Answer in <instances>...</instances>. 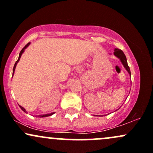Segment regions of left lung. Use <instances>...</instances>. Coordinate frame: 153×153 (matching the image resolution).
<instances>
[{
    "instance_id": "1",
    "label": "left lung",
    "mask_w": 153,
    "mask_h": 153,
    "mask_svg": "<svg viewBox=\"0 0 153 153\" xmlns=\"http://www.w3.org/2000/svg\"><path fill=\"white\" fill-rule=\"evenodd\" d=\"M114 53L115 56H116V57H118L120 60H121V61L123 63V66H124V67L126 68V69L128 71V74H129L131 75V71H130L129 66H128V63H127V61H126V56H125L124 53H123V51H121V50H120V49L115 48Z\"/></svg>"
}]
</instances>
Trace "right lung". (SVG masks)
Returning <instances> with one entry per match:
<instances>
[{
    "label": "right lung",
    "instance_id": "add662e5",
    "mask_svg": "<svg viewBox=\"0 0 153 153\" xmlns=\"http://www.w3.org/2000/svg\"><path fill=\"white\" fill-rule=\"evenodd\" d=\"M29 45H30V42H28V43H27V45H26L25 46V47L23 48H22V50L21 51V52H20V53H19V58H18V60H17L16 61V62L15 63V64H14V66H13V73H14V71H15V68H16V64H17V63L19 62V59H20V58H21V56H22V54L23 53V52L24 51H25V49L26 48H27V46H29ZM19 107L21 108V109L22 110V111H24V112H25L26 113V110L23 107H22V106H20L19 105ZM54 113H53V114H45V115H39V116H37V117H47V116H51V115H53V114Z\"/></svg>",
    "mask_w": 153,
    "mask_h": 153
}]
</instances>
